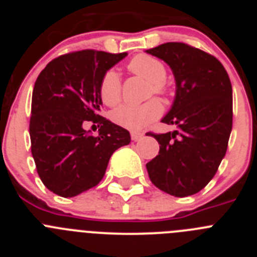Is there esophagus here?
Wrapping results in <instances>:
<instances>
[{
    "label": "esophagus",
    "instance_id": "34e87169",
    "mask_svg": "<svg viewBox=\"0 0 257 257\" xmlns=\"http://www.w3.org/2000/svg\"><path fill=\"white\" fill-rule=\"evenodd\" d=\"M143 138V134L142 133H131V140L133 142H138Z\"/></svg>",
    "mask_w": 257,
    "mask_h": 257
}]
</instances>
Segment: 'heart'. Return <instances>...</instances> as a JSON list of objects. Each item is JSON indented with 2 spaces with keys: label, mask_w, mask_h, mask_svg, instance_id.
Instances as JSON below:
<instances>
[{
  "label": "heart",
  "mask_w": 257,
  "mask_h": 257,
  "mask_svg": "<svg viewBox=\"0 0 257 257\" xmlns=\"http://www.w3.org/2000/svg\"><path fill=\"white\" fill-rule=\"evenodd\" d=\"M127 69L130 70L131 73L149 81V95L169 94V83L166 82L165 79L167 69H166L165 63L160 59L148 55V54H139L128 61ZM97 92H99L100 100L106 106H114L121 101L122 82L114 69L106 70L101 76ZM161 113H162L161 103L156 99H152L139 105L124 104V105L118 106L112 112L110 118L115 124L124 127L127 130L140 131L156 121Z\"/></svg>",
  "instance_id": "1"
}]
</instances>
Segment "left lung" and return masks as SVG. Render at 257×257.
<instances>
[{
	"mask_svg": "<svg viewBox=\"0 0 257 257\" xmlns=\"http://www.w3.org/2000/svg\"><path fill=\"white\" fill-rule=\"evenodd\" d=\"M147 52L174 72L176 96L162 122L178 126L174 133H148L160 144L158 156L147 163L149 179L171 196H192L210 183L226 153L233 124L230 78L215 56L184 42Z\"/></svg>",
	"mask_w": 257,
	"mask_h": 257,
	"instance_id": "1",
	"label": "left lung"
}]
</instances>
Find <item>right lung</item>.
<instances>
[{"instance_id":"right-lung-1","label":"right lung","mask_w":257,"mask_h":257,"mask_svg":"<svg viewBox=\"0 0 257 257\" xmlns=\"http://www.w3.org/2000/svg\"><path fill=\"white\" fill-rule=\"evenodd\" d=\"M127 52L87 49L51 60L37 77L32 94L31 151L38 176L58 196L74 197L96 187L109 158L130 144V133L100 115V78ZM86 123L97 124L88 136Z\"/></svg>"}]
</instances>
